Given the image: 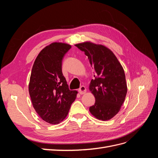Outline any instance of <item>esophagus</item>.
I'll use <instances>...</instances> for the list:
<instances>
[{
	"instance_id": "obj_1",
	"label": "esophagus",
	"mask_w": 158,
	"mask_h": 158,
	"mask_svg": "<svg viewBox=\"0 0 158 158\" xmlns=\"http://www.w3.org/2000/svg\"><path fill=\"white\" fill-rule=\"evenodd\" d=\"M78 92L80 93V94L82 95L86 92V88H85V87L84 86V85H82V86L78 89Z\"/></svg>"
}]
</instances>
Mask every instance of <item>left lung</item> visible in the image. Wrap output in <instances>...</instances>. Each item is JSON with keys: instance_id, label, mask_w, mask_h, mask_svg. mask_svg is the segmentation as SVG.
<instances>
[{"instance_id": "left-lung-1", "label": "left lung", "mask_w": 158, "mask_h": 158, "mask_svg": "<svg viewBox=\"0 0 158 158\" xmlns=\"http://www.w3.org/2000/svg\"><path fill=\"white\" fill-rule=\"evenodd\" d=\"M76 46L88 56L94 70L89 90L95 99L89 111L99 120L108 121L118 113L127 92L125 74L113 52L102 45L84 42Z\"/></svg>"}]
</instances>
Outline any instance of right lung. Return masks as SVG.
<instances>
[{
	"instance_id": "obj_1",
	"label": "right lung",
	"mask_w": 158,
	"mask_h": 158,
	"mask_svg": "<svg viewBox=\"0 0 158 158\" xmlns=\"http://www.w3.org/2000/svg\"><path fill=\"white\" fill-rule=\"evenodd\" d=\"M71 45L52 43L37 55L33 65L29 93L33 108L43 120L55 125L67 116L77 91L70 90L62 62Z\"/></svg>"
}]
</instances>
